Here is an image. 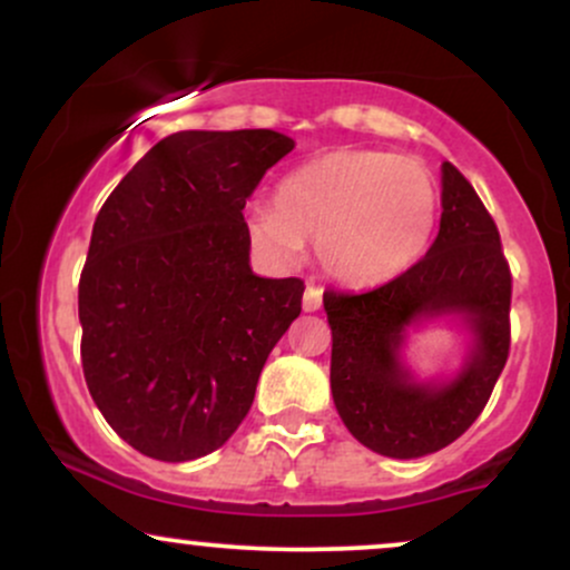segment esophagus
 <instances>
[{
    "label": "esophagus",
    "mask_w": 570,
    "mask_h": 570,
    "mask_svg": "<svg viewBox=\"0 0 570 570\" xmlns=\"http://www.w3.org/2000/svg\"><path fill=\"white\" fill-rule=\"evenodd\" d=\"M303 307L307 313H313L322 307V289H318V286H307L305 297H303Z\"/></svg>",
    "instance_id": "34e87169"
}]
</instances>
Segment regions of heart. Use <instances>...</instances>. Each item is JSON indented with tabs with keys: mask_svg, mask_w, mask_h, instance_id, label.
<instances>
[{
	"mask_svg": "<svg viewBox=\"0 0 570 570\" xmlns=\"http://www.w3.org/2000/svg\"><path fill=\"white\" fill-rule=\"evenodd\" d=\"M436 219L431 174L412 158L377 149H337L297 168L276 189V208L248 212V233L281 259L305 238L330 276L377 284L410 267Z\"/></svg>",
	"mask_w": 570,
	"mask_h": 570,
	"instance_id": "obj_1",
	"label": "heart"
}]
</instances>
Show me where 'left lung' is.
I'll use <instances>...</instances> for the list:
<instances>
[{
	"label": "left lung",
	"instance_id": "8db88e82",
	"mask_svg": "<svg viewBox=\"0 0 570 570\" xmlns=\"http://www.w3.org/2000/svg\"><path fill=\"white\" fill-rule=\"evenodd\" d=\"M512 273L485 203L453 163L442 166L440 233L402 276L367 292H324L332 330V396L364 448L421 458L455 442L485 410L509 358ZM463 312L475 353L448 386H417L397 362L403 330L417 317Z\"/></svg>",
	"mask_w": 570,
	"mask_h": 570
}]
</instances>
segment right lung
I'll return each instance as SVG.
<instances>
[{
	"mask_svg": "<svg viewBox=\"0 0 570 570\" xmlns=\"http://www.w3.org/2000/svg\"><path fill=\"white\" fill-rule=\"evenodd\" d=\"M292 149L267 128L179 130L98 212L80 276L82 372L109 426L144 455L193 461L230 440L303 311V281L252 273L244 219Z\"/></svg>",
	"mask_w": 570,
	"mask_h": 570,
	"instance_id": "1",
	"label": "right lung"
}]
</instances>
